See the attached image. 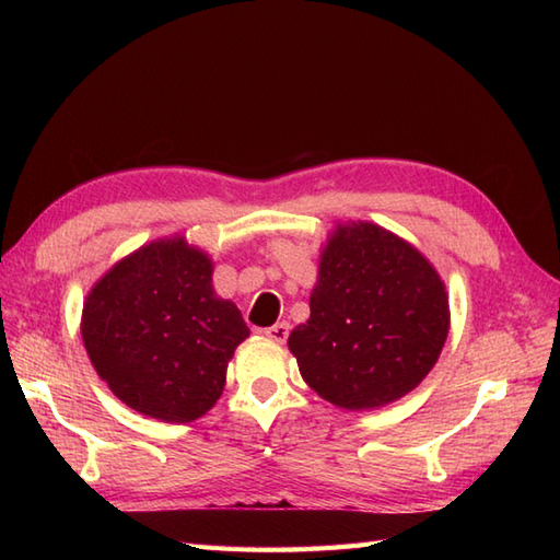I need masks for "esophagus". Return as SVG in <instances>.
<instances>
[{"label":"esophagus","instance_id":"34e87169","mask_svg":"<svg viewBox=\"0 0 560 560\" xmlns=\"http://www.w3.org/2000/svg\"><path fill=\"white\" fill-rule=\"evenodd\" d=\"M289 331H291L289 323H277L273 327L265 329V337L271 339V341H277V343H283L289 339Z\"/></svg>","mask_w":560,"mask_h":560}]
</instances>
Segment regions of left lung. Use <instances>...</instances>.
I'll return each instance as SVG.
<instances>
[{"mask_svg": "<svg viewBox=\"0 0 560 560\" xmlns=\"http://www.w3.org/2000/svg\"><path fill=\"white\" fill-rule=\"evenodd\" d=\"M447 331L445 281L421 249L377 223L347 221L323 243L311 317L289 349L319 397L365 411L419 387Z\"/></svg>", "mask_w": 560, "mask_h": 560, "instance_id": "obj_1", "label": "left lung"}]
</instances>
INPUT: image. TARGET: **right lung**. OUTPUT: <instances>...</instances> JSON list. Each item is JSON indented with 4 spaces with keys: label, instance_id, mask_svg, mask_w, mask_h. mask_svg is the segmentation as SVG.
I'll list each match as a JSON object with an SVG mask.
<instances>
[{
    "label": "right lung",
    "instance_id": "right-lung-1",
    "mask_svg": "<svg viewBox=\"0 0 560 560\" xmlns=\"http://www.w3.org/2000/svg\"><path fill=\"white\" fill-rule=\"evenodd\" d=\"M213 259L185 235L117 259L81 311L91 365L129 409L189 423L219 401L235 349L249 337L233 301L213 291Z\"/></svg>",
    "mask_w": 560,
    "mask_h": 560
}]
</instances>
